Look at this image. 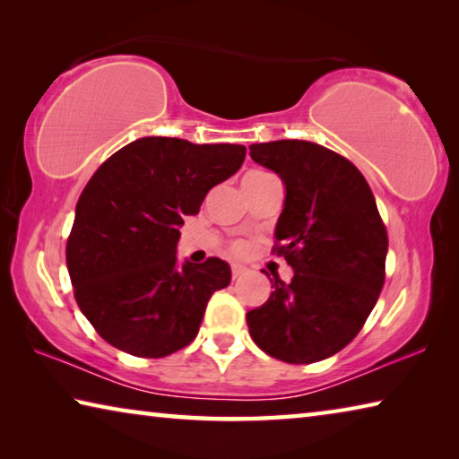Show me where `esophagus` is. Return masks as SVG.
I'll list each match as a JSON object with an SVG mask.
<instances>
[{"label":"esophagus","mask_w":459,"mask_h":459,"mask_svg":"<svg viewBox=\"0 0 459 459\" xmlns=\"http://www.w3.org/2000/svg\"><path fill=\"white\" fill-rule=\"evenodd\" d=\"M232 279H238L240 275L245 273V267L243 265H238V263H232Z\"/></svg>","instance_id":"obj_1"}]
</instances>
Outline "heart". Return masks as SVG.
Masks as SVG:
<instances>
[{"instance_id": "1", "label": "heart", "mask_w": 459, "mask_h": 459, "mask_svg": "<svg viewBox=\"0 0 459 459\" xmlns=\"http://www.w3.org/2000/svg\"><path fill=\"white\" fill-rule=\"evenodd\" d=\"M251 174H265V172H251ZM243 247H237V251H240Z\"/></svg>"}]
</instances>
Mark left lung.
I'll list each match as a JSON object with an SVG mask.
<instances>
[{
	"mask_svg": "<svg viewBox=\"0 0 459 459\" xmlns=\"http://www.w3.org/2000/svg\"><path fill=\"white\" fill-rule=\"evenodd\" d=\"M253 161L285 186L275 253L290 283L247 314L263 352L290 364L328 359L351 344L385 283L388 238L375 196L352 161L320 143L279 139L248 145Z\"/></svg>",
	"mask_w": 459,
	"mask_h": 459,
	"instance_id": "left-lung-1",
	"label": "left lung"
}]
</instances>
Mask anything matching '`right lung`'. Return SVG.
I'll return each instance as SVG.
<instances>
[{
  "label": "right lung",
  "instance_id": "right-lung-1",
  "mask_svg": "<svg viewBox=\"0 0 459 459\" xmlns=\"http://www.w3.org/2000/svg\"><path fill=\"white\" fill-rule=\"evenodd\" d=\"M245 153V145L142 137L92 174L76 202L66 265L76 304L108 344L161 359L196 338L230 267L216 257L178 265L180 227Z\"/></svg>",
  "mask_w": 459,
  "mask_h": 459
}]
</instances>
